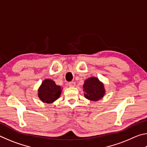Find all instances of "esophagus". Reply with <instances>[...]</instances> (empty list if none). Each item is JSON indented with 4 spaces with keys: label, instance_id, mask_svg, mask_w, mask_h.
<instances>
[{
    "label": "esophagus",
    "instance_id": "1",
    "mask_svg": "<svg viewBox=\"0 0 147 147\" xmlns=\"http://www.w3.org/2000/svg\"><path fill=\"white\" fill-rule=\"evenodd\" d=\"M75 85H76V84L74 82L72 81V82H69V86L70 87H74L75 86Z\"/></svg>",
    "mask_w": 147,
    "mask_h": 147
}]
</instances>
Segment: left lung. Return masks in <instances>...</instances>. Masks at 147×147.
Returning a JSON list of instances; mask_svg holds the SVG:
<instances>
[{
	"label": "left lung",
	"mask_w": 147,
	"mask_h": 147,
	"mask_svg": "<svg viewBox=\"0 0 147 147\" xmlns=\"http://www.w3.org/2000/svg\"><path fill=\"white\" fill-rule=\"evenodd\" d=\"M83 88L84 91L85 92V97L93 101L100 100L103 97L105 93L104 85L95 77H91L86 80Z\"/></svg>",
	"instance_id": "left-lung-1"
}]
</instances>
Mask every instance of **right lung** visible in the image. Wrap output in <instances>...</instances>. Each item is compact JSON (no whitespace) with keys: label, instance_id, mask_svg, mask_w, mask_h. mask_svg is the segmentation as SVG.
I'll use <instances>...</instances> for the list:
<instances>
[{"label":"right lung","instance_id":"right-lung-1","mask_svg":"<svg viewBox=\"0 0 147 147\" xmlns=\"http://www.w3.org/2000/svg\"><path fill=\"white\" fill-rule=\"evenodd\" d=\"M61 89L60 86H57L53 80H45L38 90V96L42 102L52 103L60 96Z\"/></svg>","mask_w":147,"mask_h":147}]
</instances>
